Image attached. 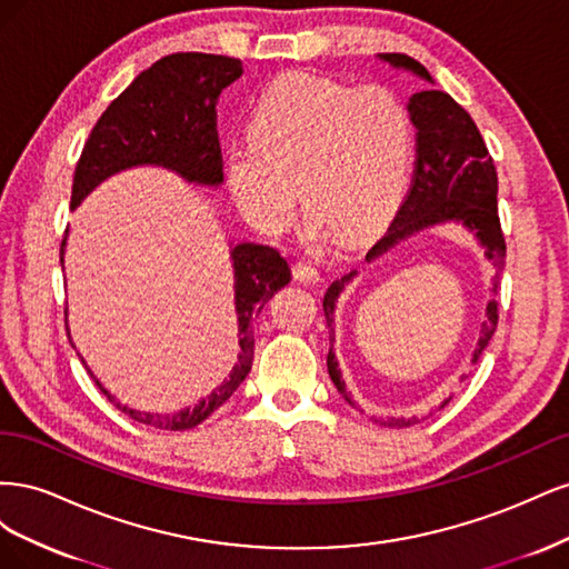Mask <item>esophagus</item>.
<instances>
[{"label":"esophagus","instance_id":"esophagus-1","mask_svg":"<svg viewBox=\"0 0 569 569\" xmlns=\"http://www.w3.org/2000/svg\"><path fill=\"white\" fill-rule=\"evenodd\" d=\"M291 272H295V278L301 282L318 280V268L311 261H297L295 268H291Z\"/></svg>","mask_w":569,"mask_h":569}]
</instances>
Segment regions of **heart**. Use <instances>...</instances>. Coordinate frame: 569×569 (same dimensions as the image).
Returning a JSON list of instances; mask_svg holds the SVG:
<instances>
[{
  "label": "heart",
  "mask_w": 569,
  "mask_h": 569,
  "mask_svg": "<svg viewBox=\"0 0 569 569\" xmlns=\"http://www.w3.org/2000/svg\"><path fill=\"white\" fill-rule=\"evenodd\" d=\"M247 137L226 153L222 176L237 211L263 234L289 228L299 194L308 234L358 242L406 194L412 116L389 88L280 76L256 101Z\"/></svg>",
  "instance_id": "1"
}]
</instances>
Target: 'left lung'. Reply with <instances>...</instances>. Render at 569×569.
Returning a JSON list of instances; mask_svg holds the SVG:
<instances>
[{
  "mask_svg": "<svg viewBox=\"0 0 569 569\" xmlns=\"http://www.w3.org/2000/svg\"><path fill=\"white\" fill-rule=\"evenodd\" d=\"M382 61L391 63L393 68H406V71L420 76L422 80L432 82V76L427 73V68L410 59L406 54H380ZM408 111L412 116V126L418 128V157H416V173H412V184L401 203V209L396 211V218L387 234L377 242L366 261H375V258L385 256L391 247L403 242L406 237L416 234L425 228L441 226V222H460L468 228L477 242L485 247V256L489 261L501 268L506 258V237L501 230V218H498V176L491 153L481 140V134L475 126L470 113L465 111L458 101L441 90H422L416 92L408 101ZM356 278V270L343 274L341 280H335L330 289L325 291L322 311L327 327H330L335 341V306L337 299L351 280ZM498 282L493 284L496 291ZM498 325V303L496 299L487 306V320L481 322V337L477 341V349L472 356V363H477L481 351L487 349L489 339L496 332ZM327 370H330L332 382L337 391L347 399L351 406L347 387H343L339 363L335 358V351L327 353ZM449 403L446 399L439 408ZM375 422H380L372 418ZM412 420L391 418L385 425L389 427H408Z\"/></svg>",
  "mask_w": 569,
  "mask_h": 569,
  "instance_id": "1",
  "label": "left lung"
}]
</instances>
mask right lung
<instances>
[{
    "label": "right lung",
    "instance_id": "right-lung-1",
    "mask_svg": "<svg viewBox=\"0 0 569 569\" xmlns=\"http://www.w3.org/2000/svg\"><path fill=\"white\" fill-rule=\"evenodd\" d=\"M239 76H242L239 59L201 54V51H178L151 63L111 101L92 128L76 166L71 209H76L99 182L134 166H161L187 182L218 187L222 182V153L216 128V104L220 92ZM63 247L66 237L61 239V263ZM230 256L234 268L239 353L232 372L206 399L173 416L140 412L118 403L84 366L101 393L134 422L184 432L209 418L244 382L253 360L256 316L274 291L291 280V270L280 251L266 244L242 242L232 247Z\"/></svg>",
    "mask_w": 569,
    "mask_h": 569
}]
</instances>
